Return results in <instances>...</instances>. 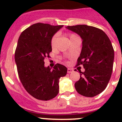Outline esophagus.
<instances>
[{
	"label": "esophagus",
	"mask_w": 122,
	"mask_h": 122,
	"mask_svg": "<svg viewBox=\"0 0 122 122\" xmlns=\"http://www.w3.org/2000/svg\"><path fill=\"white\" fill-rule=\"evenodd\" d=\"M73 71V69H72V68H68V69H67V73H72Z\"/></svg>",
	"instance_id": "esophagus-1"
}]
</instances>
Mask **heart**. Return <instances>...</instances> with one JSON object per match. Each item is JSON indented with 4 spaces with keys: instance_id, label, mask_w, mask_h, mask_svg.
Returning <instances> with one entry per match:
<instances>
[{
    "instance_id": "1",
    "label": "heart",
    "mask_w": 122,
    "mask_h": 122,
    "mask_svg": "<svg viewBox=\"0 0 122 122\" xmlns=\"http://www.w3.org/2000/svg\"><path fill=\"white\" fill-rule=\"evenodd\" d=\"M75 36H76V35H74V34H71V35H70V39H71L72 37H75ZM56 39H57V35H55L52 36L51 40V48H52V49L55 48V45H56Z\"/></svg>"
}]
</instances>
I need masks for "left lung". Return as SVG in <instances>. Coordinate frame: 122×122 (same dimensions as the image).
Returning <instances> with one entry per match:
<instances>
[{"mask_svg":"<svg viewBox=\"0 0 122 122\" xmlns=\"http://www.w3.org/2000/svg\"><path fill=\"white\" fill-rule=\"evenodd\" d=\"M82 39V48L77 65L81 64L85 71L74 84L80 95L93 97L107 87L112 76L114 49L110 40L102 30L86 25L67 26Z\"/></svg>","mask_w":122,"mask_h":122,"instance_id":"8db88e82","label":"left lung"}]
</instances>
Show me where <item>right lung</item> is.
Masks as SVG:
<instances>
[{"instance_id": "1", "label": "right lung", "mask_w": 122, "mask_h": 122, "mask_svg": "<svg viewBox=\"0 0 122 122\" xmlns=\"http://www.w3.org/2000/svg\"><path fill=\"white\" fill-rule=\"evenodd\" d=\"M63 25L39 23L24 30L15 52L19 78L25 89L35 98L48 101L59 92V80L67 74V68L56 64L53 69L45 67V59L52 51L51 40Z\"/></svg>"}]
</instances>
